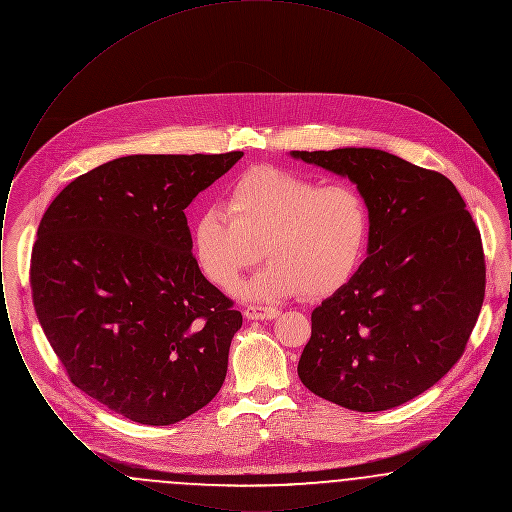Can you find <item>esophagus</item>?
I'll use <instances>...</instances> for the list:
<instances>
[{
    "instance_id": "1",
    "label": "esophagus",
    "mask_w": 512,
    "mask_h": 512,
    "mask_svg": "<svg viewBox=\"0 0 512 512\" xmlns=\"http://www.w3.org/2000/svg\"><path fill=\"white\" fill-rule=\"evenodd\" d=\"M244 315L249 320H268V318L278 317L280 311L276 307H268V305H247Z\"/></svg>"
}]
</instances>
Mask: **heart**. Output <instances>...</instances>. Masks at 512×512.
Segmentation results:
<instances>
[{
    "instance_id": "heart-1",
    "label": "heart",
    "mask_w": 512,
    "mask_h": 512,
    "mask_svg": "<svg viewBox=\"0 0 512 512\" xmlns=\"http://www.w3.org/2000/svg\"><path fill=\"white\" fill-rule=\"evenodd\" d=\"M368 205L351 182L322 184L274 165L242 172L226 192V213L203 209L190 228L201 274L232 290L242 272L272 263L244 286L245 295L276 299L303 290L326 297L345 286L365 255Z\"/></svg>"
}]
</instances>
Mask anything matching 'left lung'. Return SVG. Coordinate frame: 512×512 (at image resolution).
Segmentation results:
<instances>
[{
	"label": "left lung",
	"mask_w": 512,
	"mask_h": 512,
	"mask_svg": "<svg viewBox=\"0 0 512 512\" xmlns=\"http://www.w3.org/2000/svg\"><path fill=\"white\" fill-rule=\"evenodd\" d=\"M365 195L368 257L311 315L297 374L359 413L399 407L463 357L486 295L482 236L441 172L370 147L293 151Z\"/></svg>",
	"instance_id": "8db88e82"
}]
</instances>
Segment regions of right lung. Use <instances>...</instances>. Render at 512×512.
I'll return each instance as SVG.
<instances>
[{
    "label": "right lung",
    "instance_id": "obj_1",
    "mask_svg": "<svg viewBox=\"0 0 512 512\" xmlns=\"http://www.w3.org/2000/svg\"><path fill=\"white\" fill-rule=\"evenodd\" d=\"M242 155L119 157L40 220L36 315L69 380L113 413L167 426L219 393L242 313L197 267L184 209Z\"/></svg>",
    "mask_w": 512,
    "mask_h": 512
}]
</instances>
